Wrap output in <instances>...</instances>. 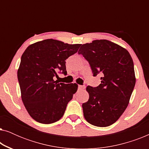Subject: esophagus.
I'll use <instances>...</instances> for the list:
<instances>
[{
  "instance_id": "obj_1",
  "label": "esophagus",
  "mask_w": 149,
  "mask_h": 149,
  "mask_svg": "<svg viewBox=\"0 0 149 149\" xmlns=\"http://www.w3.org/2000/svg\"><path fill=\"white\" fill-rule=\"evenodd\" d=\"M78 88H79V90H84L85 87V85H79Z\"/></svg>"
}]
</instances>
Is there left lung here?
Masks as SVG:
<instances>
[{"mask_svg":"<svg viewBox=\"0 0 149 149\" xmlns=\"http://www.w3.org/2000/svg\"><path fill=\"white\" fill-rule=\"evenodd\" d=\"M79 54L89 62L97 87L87 86L89 97L82 105L86 121L97 127L115 123L127 108L136 83L134 62L125 49L108 40L81 45Z\"/></svg>","mask_w":149,"mask_h":149,"instance_id":"left-lung-1","label":"left lung"}]
</instances>
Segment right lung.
Wrapping results in <instances>:
<instances>
[{
	"label": "right lung",
	"mask_w": 149,
	"mask_h": 149,
	"mask_svg": "<svg viewBox=\"0 0 149 149\" xmlns=\"http://www.w3.org/2000/svg\"><path fill=\"white\" fill-rule=\"evenodd\" d=\"M80 46L46 39L30 45L22 54L17 70L22 100L36 121L53 123L64 115L78 85L58 83L54 77L58 72L67 74L66 60Z\"/></svg>",
	"instance_id": "right-lung-1"
}]
</instances>
